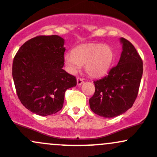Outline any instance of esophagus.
I'll return each mask as SVG.
<instances>
[{
  "label": "esophagus",
  "mask_w": 157,
  "mask_h": 157,
  "mask_svg": "<svg viewBox=\"0 0 157 157\" xmlns=\"http://www.w3.org/2000/svg\"><path fill=\"white\" fill-rule=\"evenodd\" d=\"M83 83H84L83 79L81 78H77V85H78V86L82 85Z\"/></svg>",
  "instance_id": "34e87169"
}]
</instances>
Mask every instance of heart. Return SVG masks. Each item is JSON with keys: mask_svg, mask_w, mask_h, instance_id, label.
<instances>
[{"mask_svg": "<svg viewBox=\"0 0 157 157\" xmlns=\"http://www.w3.org/2000/svg\"><path fill=\"white\" fill-rule=\"evenodd\" d=\"M115 59L113 49L105 44L81 45L64 55V63L70 73L75 74L85 66V72L93 78L103 76L109 72Z\"/></svg>", "mask_w": 157, "mask_h": 157, "instance_id": "obj_1", "label": "heart"}]
</instances>
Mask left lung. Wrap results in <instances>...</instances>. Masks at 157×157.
I'll use <instances>...</instances> for the list:
<instances>
[{"instance_id":"obj_1","label":"left lung","mask_w":157,"mask_h":157,"mask_svg":"<svg viewBox=\"0 0 157 157\" xmlns=\"http://www.w3.org/2000/svg\"><path fill=\"white\" fill-rule=\"evenodd\" d=\"M122 51L117 66L108 75L94 82L95 92L90 98V108L95 114L110 118L130 109L138 96L143 74V62L135 47L121 38Z\"/></svg>"}]
</instances>
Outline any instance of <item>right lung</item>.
I'll use <instances>...</instances> for the list:
<instances>
[{
	"instance_id": "1",
	"label": "right lung",
	"mask_w": 157,
	"mask_h": 157,
	"mask_svg": "<svg viewBox=\"0 0 157 157\" xmlns=\"http://www.w3.org/2000/svg\"><path fill=\"white\" fill-rule=\"evenodd\" d=\"M64 43L59 35L37 36L23 44L14 57L12 74L19 99L38 116L60 110L66 90L76 86L75 77L63 69Z\"/></svg>"
}]
</instances>
